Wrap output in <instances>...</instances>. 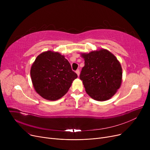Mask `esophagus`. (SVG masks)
I'll use <instances>...</instances> for the list:
<instances>
[{
	"instance_id": "obj_1",
	"label": "esophagus",
	"mask_w": 150,
	"mask_h": 150,
	"mask_svg": "<svg viewBox=\"0 0 150 150\" xmlns=\"http://www.w3.org/2000/svg\"><path fill=\"white\" fill-rule=\"evenodd\" d=\"M76 72V74H77V75H78V76H79V75H80V70L78 69V70H76V72Z\"/></svg>"
}]
</instances>
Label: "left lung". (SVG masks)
Segmentation results:
<instances>
[{"mask_svg":"<svg viewBox=\"0 0 150 150\" xmlns=\"http://www.w3.org/2000/svg\"><path fill=\"white\" fill-rule=\"evenodd\" d=\"M84 59L80 78L85 91L93 100L101 101L111 98L120 87L122 69L120 62L106 49L81 53Z\"/></svg>","mask_w":150,"mask_h":150,"instance_id":"1","label":"left lung"}]
</instances>
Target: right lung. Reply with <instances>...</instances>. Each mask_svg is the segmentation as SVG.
Segmentation results:
<instances>
[{
    "instance_id": "1",
    "label": "right lung",
    "mask_w": 150,
    "mask_h": 150,
    "mask_svg": "<svg viewBox=\"0 0 150 150\" xmlns=\"http://www.w3.org/2000/svg\"><path fill=\"white\" fill-rule=\"evenodd\" d=\"M30 75L36 92L50 101L64 96L78 76L64 55L50 50L36 57L31 67Z\"/></svg>"
}]
</instances>
